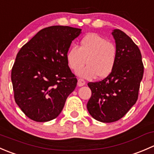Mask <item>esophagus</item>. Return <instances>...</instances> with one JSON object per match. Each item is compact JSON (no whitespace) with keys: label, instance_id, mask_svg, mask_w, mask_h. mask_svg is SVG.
<instances>
[{"label":"esophagus","instance_id":"esophagus-1","mask_svg":"<svg viewBox=\"0 0 154 154\" xmlns=\"http://www.w3.org/2000/svg\"><path fill=\"white\" fill-rule=\"evenodd\" d=\"M86 84V82L83 79H78V81H77V86H83Z\"/></svg>","mask_w":154,"mask_h":154}]
</instances>
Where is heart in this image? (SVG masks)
Wrapping results in <instances>:
<instances>
[{"mask_svg": "<svg viewBox=\"0 0 154 154\" xmlns=\"http://www.w3.org/2000/svg\"><path fill=\"white\" fill-rule=\"evenodd\" d=\"M68 64L86 79L104 78L111 74L117 60V49L113 43L97 33H88L80 39L79 48L72 45L66 54Z\"/></svg>", "mask_w": 154, "mask_h": 154, "instance_id": "heart-1", "label": "heart"}]
</instances>
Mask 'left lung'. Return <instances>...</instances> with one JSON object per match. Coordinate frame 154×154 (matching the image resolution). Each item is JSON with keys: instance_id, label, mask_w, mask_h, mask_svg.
<instances>
[{"instance_id": "obj_1", "label": "left lung", "mask_w": 154, "mask_h": 154, "mask_svg": "<svg viewBox=\"0 0 154 154\" xmlns=\"http://www.w3.org/2000/svg\"><path fill=\"white\" fill-rule=\"evenodd\" d=\"M112 34L117 49L115 67L103 80L88 83L91 96L87 109L95 120L104 123L119 121L136 103L144 74L138 46L120 29H114Z\"/></svg>"}]
</instances>
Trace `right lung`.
<instances>
[{"label": "right lung", "instance_id": "right-lung-1", "mask_svg": "<svg viewBox=\"0 0 154 154\" xmlns=\"http://www.w3.org/2000/svg\"><path fill=\"white\" fill-rule=\"evenodd\" d=\"M81 29L51 26L38 31L18 51L11 80L15 103L32 120L45 122L63 110L77 80L66 54Z\"/></svg>", "mask_w": 154, "mask_h": 154}]
</instances>
